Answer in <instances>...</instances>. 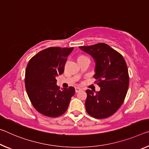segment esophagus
<instances>
[{"instance_id":"1","label":"esophagus","mask_w":149,"mask_h":149,"mask_svg":"<svg viewBox=\"0 0 149 149\" xmlns=\"http://www.w3.org/2000/svg\"><path fill=\"white\" fill-rule=\"evenodd\" d=\"M81 90V88H79V87H75V92H76V93H77V92H79V91H80Z\"/></svg>"}]
</instances>
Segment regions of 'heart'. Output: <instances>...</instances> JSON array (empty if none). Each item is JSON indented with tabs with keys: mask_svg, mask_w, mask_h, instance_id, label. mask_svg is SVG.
<instances>
[{
	"mask_svg": "<svg viewBox=\"0 0 149 149\" xmlns=\"http://www.w3.org/2000/svg\"><path fill=\"white\" fill-rule=\"evenodd\" d=\"M85 57H86V56H80L79 57V58H85Z\"/></svg>",
	"mask_w": 149,
	"mask_h": 149,
	"instance_id": "heart-1",
	"label": "heart"
}]
</instances>
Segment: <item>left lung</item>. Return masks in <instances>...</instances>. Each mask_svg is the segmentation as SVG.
Wrapping results in <instances>:
<instances>
[{
    "mask_svg": "<svg viewBox=\"0 0 149 149\" xmlns=\"http://www.w3.org/2000/svg\"><path fill=\"white\" fill-rule=\"evenodd\" d=\"M95 62L94 78L101 87L94 93L87 89L86 111L95 119H105L117 111L125 98L129 76L125 60L121 54L105 43L79 46Z\"/></svg>",
    "mask_w": 149,
    "mask_h": 149,
    "instance_id": "obj_1",
    "label": "left lung"
}]
</instances>
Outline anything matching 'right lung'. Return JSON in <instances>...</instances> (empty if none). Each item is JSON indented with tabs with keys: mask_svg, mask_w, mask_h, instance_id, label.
Returning <instances> with one entry per match:
<instances>
[{
	"mask_svg": "<svg viewBox=\"0 0 149 149\" xmlns=\"http://www.w3.org/2000/svg\"><path fill=\"white\" fill-rule=\"evenodd\" d=\"M73 49L50 47L33 56L28 63L26 90L34 107L45 116L57 117L63 115L75 94L74 87L60 89L56 79L63 74L67 58Z\"/></svg>",
	"mask_w": 149,
	"mask_h": 149,
	"instance_id": "right-lung-1",
	"label": "right lung"
}]
</instances>
